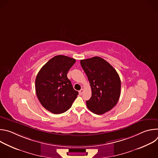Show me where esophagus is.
<instances>
[{"label": "esophagus", "instance_id": "esophagus-1", "mask_svg": "<svg viewBox=\"0 0 158 158\" xmlns=\"http://www.w3.org/2000/svg\"><path fill=\"white\" fill-rule=\"evenodd\" d=\"M83 92H84V89H81L80 90V91H79V93L80 95H82V93H83Z\"/></svg>", "mask_w": 158, "mask_h": 158}]
</instances>
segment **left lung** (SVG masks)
Returning <instances> with one entry per match:
<instances>
[{
    "label": "left lung",
    "instance_id": "8db88e82",
    "mask_svg": "<svg viewBox=\"0 0 158 158\" xmlns=\"http://www.w3.org/2000/svg\"><path fill=\"white\" fill-rule=\"evenodd\" d=\"M91 87L92 96L86 101L87 108L96 114H103L113 108L121 94V79L109 62L99 57L81 60Z\"/></svg>",
    "mask_w": 158,
    "mask_h": 158
}]
</instances>
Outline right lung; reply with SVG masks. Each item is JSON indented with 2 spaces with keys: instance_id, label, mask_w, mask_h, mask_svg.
I'll return each instance as SVG.
<instances>
[{
  "instance_id": "add662e5",
  "label": "right lung",
  "mask_w": 158,
  "mask_h": 158,
  "mask_svg": "<svg viewBox=\"0 0 158 158\" xmlns=\"http://www.w3.org/2000/svg\"><path fill=\"white\" fill-rule=\"evenodd\" d=\"M76 59L59 55L44 65L35 78V91L42 106L53 114L68 110L78 92L73 89L67 74Z\"/></svg>"
}]
</instances>
